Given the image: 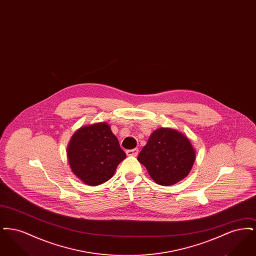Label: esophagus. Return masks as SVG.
Here are the masks:
<instances>
[{"label": "esophagus", "mask_w": 256, "mask_h": 256, "mask_svg": "<svg viewBox=\"0 0 256 256\" xmlns=\"http://www.w3.org/2000/svg\"><path fill=\"white\" fill-rule=\"evenodd\" d=\"M138 152L139 150L138 148H132V150H128L126 152V154L128 156H136L138 154Z\"/></svg>", "instance_id": "esophagus-1"}]
</instances>
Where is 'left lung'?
<instances>
[{"label":"left lung","mask_w":256,"mask_h":256,"mask_svg":"<svg viewBox=\"0 0 256 256\" xmlns=\"http://www.w3.org/2000/svg\"><path fill=\"white\" fill-rule=\"evenodd\" d=\"M195 158V150L184 134L161 128L150 136L137 159L156 182L168 186L188 176Z\"/></svg>","instance_id":"left-lung-1"}]
</instances>
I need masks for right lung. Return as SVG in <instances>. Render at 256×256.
I'll return each mask as SVG.
<instances>
[{
	"mask_svg": "<svg viewBox=\"0 0 256 256\" xmlns=\"http://www.w3.org/2000/svg\"><path fill=\"white\" fill-rule=\"evenodd\" d=\"M74 174L84 182L96 186L110 180L126 154L106 122L86 126L76 130L67 148Z\"/></svg>",
	"mask_w": 256,
	"mask_h": 256,
	"instance_id": "add662e5",
	"label": "right lung"
}]
</instances>
